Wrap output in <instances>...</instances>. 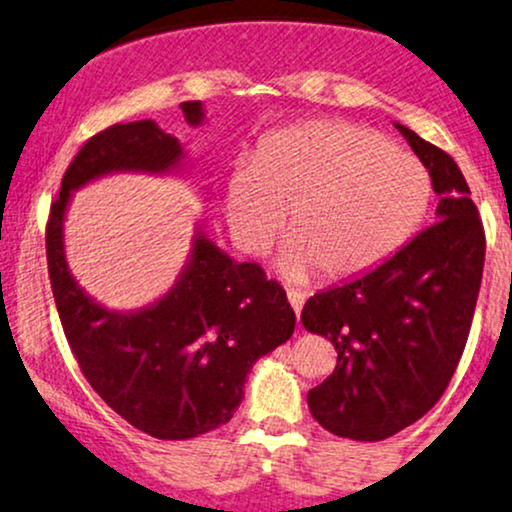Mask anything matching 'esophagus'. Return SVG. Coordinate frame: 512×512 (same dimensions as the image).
Listing matches in <instances>:
<instances>
[{
  "instance_id": "esophagus-1",
  "label": "esophagus",
  "mask_w": 512,
  "mask_h": 512,
  "mask_svg": "<svg viewBox=\"0 0 512 512\" xmlns=\"http://www.w3.org/2000/svg\"><path fill=\"white\" fill-rule=\"evenodd\" d=\"M288 302H290V307H293V312L300 316L302 307H304V293H300V290H288Z\"/></svg>"
}]
</instances>
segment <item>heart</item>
<instances>
[{"mask_svg":"<svg viewBox=\"0 0 512 512\" xmlns=\"http://www.w3.org/2000/svg\"><path fill=\"white\" fill-rule=\"evenodd\" d=\"M430 174L416 155L340 120L269 134L226 184V222L238 248L264 255L286 226L278 267L307 281H345L383 264L413 236L430 205Z\"/></svg>","mask_w":512,"mask_h":512,"instance_id":"obj_1","label":"heart"}]
</instances>
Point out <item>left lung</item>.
<instances>
[{"label":"left lung","mask_w":512,"mask_h":512,"mask_svg":"<svg viewBox=\"0 0 512 512\" xmlns=\"http://www.w3.org/2000/svg\"><path fill=\"white\" fill-rule=\"evenodd\" d=\"M394 127L430 172L437 224L302 309V326L338 352L331 378L307 394L309 411L357 442L397 435L437 404L468 340L484 267V229L454 158Z\"/></svg>","instance_id":"left-lung-1"}]
</instances>
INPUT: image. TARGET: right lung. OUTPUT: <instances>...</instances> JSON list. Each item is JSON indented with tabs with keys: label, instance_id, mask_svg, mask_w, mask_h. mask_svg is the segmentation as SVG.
I'll list each match as a JSON object with an SVG mask.
<instances>
[{
	"label": "right lung",
	"instance_id": "obj_1",
	"mask_svg": "<svg viewBox=\"0 0 512 512\" xmlns=\"http://www.w3.org/2000/svg\"><path fill=\"white\" fill-rule=\"evenodd\" d=\"M181 111L191 127L205 120L200 101H184ZM184 165L181 141L158 122L103 129L63 174L47 224L51 290L84 378L118 416L158 439H191L229 423L255 361L295 331L286 290L260 264L219 250L203 222L174 286L146 307L108 309L75 281L63 236L73 193L108 174H174Z\"/></svg>",
	"mask_w": 512,
	"mask_h": 512
}]
</instances>
